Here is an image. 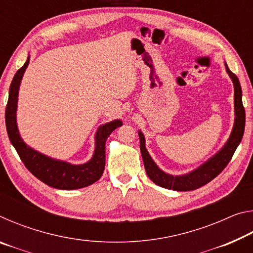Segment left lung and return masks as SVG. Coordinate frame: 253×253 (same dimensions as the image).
I'll return each mask as SVG.
<instances>
[{"label":"left lung","mask_w":253,"mask_h":253,"mask_svg":"<svg viewBox=\"0 0 253 253\" xmlns=\"http://www.w3.org/2000/svg\"><path fill=\"white\" fill-rule=\"evenodd\" d=\"M226 71L233 81L234 84V107H235V122L233 126V130L231 132V136L225 144V146L221 151L213 156L211 160H209L201 168L195 169L194 172L190 174L182 175V176H173L163 172L157 168L155 163L149 156L148 152L145 147V138L142 132H138L139 142H140V153H142L145 170L148 175V177L152 181L164 188L174 191H193L201 186L205 185L209 182H211L213 178H215L222 170L225 169V166L229 164V162L232 158L235 149L241 142L243 132H245L246 126V111L242 104V90L240 85L238 77L231 71L228 66Z\"/></svg>","instance_id":"left-lung-1"}]
</instances>
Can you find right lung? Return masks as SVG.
I'll return each instance as SVG.
<instances>
[{
    "label": "right lung",
    "mask_w": 253,
    "mask_h": 253,
    "mask_svg": "<svg viewBox=\"0 0 253 253\" xmlns=\"http://www.w3.org/2000/svg\"><path fill=\"white\" fill-rule=\"evenodd\" d=\"M29 60L30 59L28 58L27 62L16 71L10 85L8 100L5 108V125L8 138L14 146L15 151L18 152L25 168L46 185L59 188V190H76V188L90 185V184L97 182L104 173L106 158L105 145L107 138L123 124L121 121H115L102 125L98 129L95 154L90 161L83 165H71L66 162L51 160V158L33 151L21 139L15 119L19 85L29 65Z\"/></svg>",
    "instance_id": "obj_1"
}]
</instances>
